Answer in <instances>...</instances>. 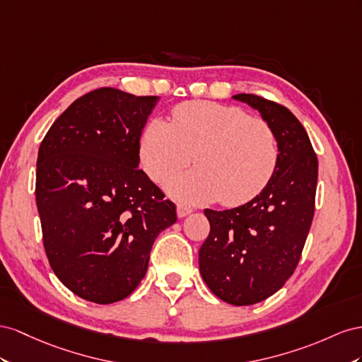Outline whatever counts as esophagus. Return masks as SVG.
<instances>
[{
  "instance_id": "esophagus-1",
  "label": "esophagus",
  "mask_w": 362,
  "mask_h": 362,
  "mask_svg": "<svg viewBox=\"0 0 362 362\" xmlns=\"http://www.w3.org/2000/svg\"><path fill=\"white\" fill-rule=\"evenodd\" d=\"M191 212H192V209L187 204H179L177 206V216H179V218H183V216L189 215Z\"/></svg>"
}]
</instances>
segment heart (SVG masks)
Returning a JSON list of instances; mask_svg holds the SVG:
<instances>
[{
  "instance_id": "obj_1",
  "label": "heart",
  "mask_w": 362,
  "mask_h": 362,
  "mask_svg": "<svg viewBox=\"0 0 362 362\" xmlns=\"http://www.w3.org/2000/svg\"><path fill=\"white\" fill-rule=\"evenodd\" d=\"M139 156L144 171L158 183L194 159L197 168L168 185L174 197L189 203L218 199L236 206L255 199L273 179L279 141L270 122L250 117L241 107L194 101L175 107L171 122L147 124Z\"/></svg>"
}]
</instances>
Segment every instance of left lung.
<instances>
[{"mask_svg": "<svg viewBox=\"0 0 362 362\" xmlns=\"http://www.w3.org/2000/svg\"><path fill=\"white\" fill-rule=\"evenodd\" d=\"M270 122L279 163L253 200L227 211L204 209L211 232L199 252L200 273L221 300L247 306L281 290L300 261L315 208L317 154L285 106L253 94L233 95Z\"/></svg>", "mask_w": 362, "mask_h": 362, "instance_id": "8db88e82", "label": "left lung"}]
</instances>
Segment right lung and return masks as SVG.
<instances>
[{
	"label": "right lung",
	"instance_id": "1",
	"mask_svg": "<svg viewBox=\"0 0 362 362\" xmlns=\"http://www.w3.org/2000/svg\"><path fill=\"white\" fill-rule=\"evenodd\" d=\"M158 97L100 88L77 98L40 142L36 204L48 262L85 300L133 293L175 204L138 168L139 139Z\"/></svg>",
	"mask_w": 362,
	"mask_h": 362
}]
</instances>
